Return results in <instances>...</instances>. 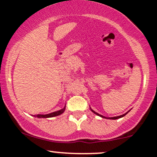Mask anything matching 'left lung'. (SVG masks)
<instances>
[{
	"label": "left lung",
	"mask_w": 157,
	"mask_h": 157,
	"mask_svg": "<svg viewBox=\"0 0 157 157\" xmlns=\"http://www.w3.org/2000/svg\"><path fill=\"white\" fill-rule=\"evenodd\" d=\"M91 111H92L93 113H94L95 114H97V115H98V116H100V117H103V118H106V117H103L102 116V115H100V114H99V113H97V112H95L94 111H93L92 109H91ZM127 112V113H128ZM124 113V114H122V115H120V116H118V117H109V119H111V120H117V119H119V118H121V117H124L125 116V115H126V113Z\"/></svg>",
	"instance_id": "1"
}]
</instances>
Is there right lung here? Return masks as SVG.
I'll use <instances>...</instances> for the list:
<instances>
[{"label": "right lung", "instance_id": "obj_1", "mask_svg": "<svg viewBox=\"0 0 157 157\" xmlns=\"http://www.w3.org/2000/svg\"><path fill=\"white\" fill-rule=\"evenodd\" d=\"M65 111V108L64 109L60 110V111H55V112H53V113H48V114H45V115H41V114H37V115H35V117H37V118H48V117H56V116H58V115L61 114V113H63Z\"/></svg>", "mask_w": 157, "mask_h": 157}]
</instances>
